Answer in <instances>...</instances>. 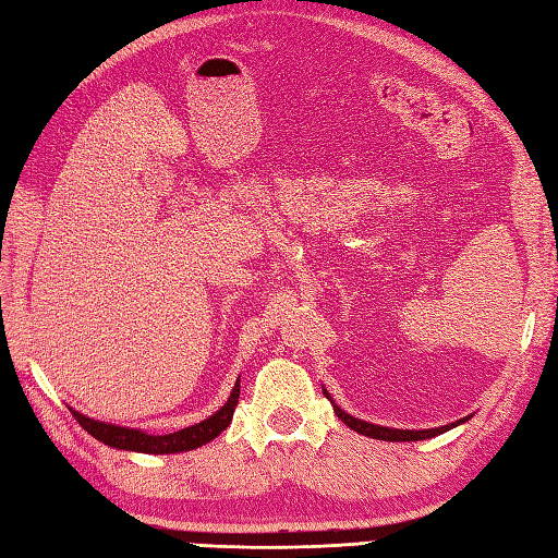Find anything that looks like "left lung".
Segmentation results:
<instances>
[{
    "instance_id": "1",
    "label": "left lung",
    "mask_w": 558,
    "mask_h": 558,
    "mask_svg": "<svg viewBox=\"0 0 558 558\" xmlns=\"http://www.w3.org/2000/svg\"><path fill=\"white\" fill-rule=\"evenodd\" d=\"M328 396V393H326ZM330 398V396H328ZM338 417L345 422L350 429H354L362 436H372V438H378V441H422V438H432L436 434H444L448 429H453V426H458L460 422H453V424H446V426H436V429H422V432H412V429H388V426H378V424H369V422H362L357 417H350L348 412H342L338 405H333Z\"/></svg>"
}]
</instances>
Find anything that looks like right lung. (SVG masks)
Listing matches in <instances>:
<instances>
[{
  "label": "right lung",
  "mask_w": 558,
  "mask_h": 558,
  "mask_svg": "<svg viewBox=\"0 0 558 558\" xmlns=\"http://www.w3.org/2000/svg\"><path fill=\"white\" fill-rule=\"evenodd\" d=\"M236 400H240V378H236L228 402H225L213 417L198 422L194 426H186L182 432L165 434V436H150L138 429H124V426L105 424V422L86 417V414H78L76 410H71V414H74L83 429H86L90 436H96L105 446H112L120 450H136V453L162 456V453H180V450H192L213 441V438H216L222 429H228L230 426Z\"/></svg>",
  "instance_id": "1"
}]
</instances>
